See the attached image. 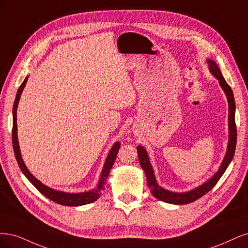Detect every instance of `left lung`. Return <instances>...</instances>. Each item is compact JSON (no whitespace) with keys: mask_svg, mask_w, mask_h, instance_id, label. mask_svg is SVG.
Listing matches in <instances>:
<instances>
[{"mask_svg":"<svg viewBox=\"0 0 248 248\" xmlns=\"http://www.w3.org/2000/svg\"><path fill=\"white\" fill-rule=\"evenodd\" d=\"M207 62L209 65V69L211 73L218 79L219 84L221 89L225 92L228 98L229 103V144H228V150L225 158L219 167V170L215 173L211 179H209L207 182L201 186H199L193 190L187 191V193H172L167 189L162 188L158 186V185L155 181V173L153 170V167L150 165L149 158L147 155L146 150L142 146L137 147L138 151V156H139V162L142 167V169L144 170L147 178V186L150 187L151 193L153 195L161 200L163 202L175 204V205H182V204H188L196 201L199 198L203 197L205 194L208 193V191L217 183V181L222 176V174L225 173L227 170L228 166L230 165L231 161L234 157L235 154V148H236V142H237V129H236V123H235V100H234V94L233 91L230 87V85L227 83V81L223 78L221 72L218 68V66L211 60H207Z\"/></svg>","mask_w":248,"mask_h":248,"instance_id":"left-lung-1","label":"left lung"}]
</instances>
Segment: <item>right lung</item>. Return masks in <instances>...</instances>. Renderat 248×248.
I'll return each instance as SVG.
<instances>
[{
	"label": "right lung",
	"instance_id": "1",
	"mask_svg": "<svg viewBox=\"0 0 248 248\" xmlns=\"http://www.w3.org/2000/svg\"><path fill=\"white\" fill-rule=\"evenodd\" d=\"M28 81V77H26L25 80L21 83V85L19 86V89L17 91L16 93V98H15L14 101V105H13V126H12V144H13V150H14V155L15 157H16V161L18 163V166L20 168V170L22 171V173L26 175V177L31 182L33 185L40 193L42 195H44L46 198L50 199L51 201L63 205V206H81V205H85V204H90L93 203L94 201H97L99 199V197L102 194V190L104 189V186H105L106 183V179L109 175V172L112 168L114 161L116 158L117 153L119 150V147H121V143L116 142L115 144L111 148L110 153L106 158L105 165H104L103 171L101 174V178L99 181L98 187L91 190V191H86V193H80V194H69V193H62V191H59V190H54L52 188H49L48 186H46L44 185H42L38 179H36L33 175L30 173V171L28 170V168L26 167L25 163H23L22 158H21V155H20V150H19V145H18V139H17V124H16V110H17V106H18V101L20 98V94L22 93L23 87L26 86V83Z\"/></svg>",
	"mask_w": 248,
	"mask_h": 248
}]
</instances>
